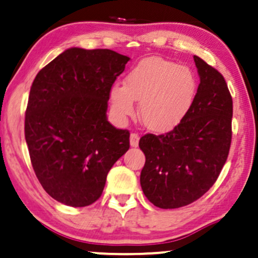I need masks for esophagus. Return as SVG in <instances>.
<instances>
[{
	"label": "esophagus",
	"instance_id": "obj_1",
	"mask_svg": "<svg viewBox=\"0 0 258 258\" xmlns=\"http://www.w3.org/2000/svg\"><path fill=\"white\" fill-rule=\"evenodd\" d=\"M138 142H139V136L137 133H131L130 136V144H131L132 148L138 147Z\"/></svg>",
	"mask_w": 258,
	"mask_h": 258
}]
</instances>
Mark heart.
I'll list each match as a JSON object with an SVG mask.
<instances>
[{
    "mask_svg": "<svg viewBox=\"0 0 258 258\" xmlns=\"http://www.w3.org/2000/svg\"><path fill=\"white\" fill-rule=\"evenodd\" d=\"M198 82L189 68L161 58L139 61L123 85L110 90L111 110L119 120L133 116L138 100L142 121L156 132L172 130L185 117L197 96Z\"/></svg>",
    "mask_w": 258,
    "mask_h": 258,
    "instance_id": "b5f03b06",
    "label": "heart"
}]
</instances>
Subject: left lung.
Returning <instances> with one entry per match:
<instances>
[{"label": "left lung", "mask_w": 258, "mask_h": 258, "mask_svg": "<svg viewBox=\"0 0 258 258\" xmlns=\"http://www.w3.org/2000/svg\"><path fill=\"white\" fill-rule=\"evenodd\" d=\"M200 84L185 117L165 135H146L141 185L160 209L189 205L214 185L226 164L232 142L233 100L226 80L194 55Z\"/></svg>", "instance_id": "1"}]
</instances>
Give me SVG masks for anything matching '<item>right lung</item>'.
I'll use <instances>...</instances> for the list:
<instances>
[{
  "label": "right lung",
  "mask_w": 258,
  "mask_h": 258,
  "mask_svg": "<svg viewBox=\"0 0 258 258\" xmlns=\"http://www.w3.org/2000/svg\"><path fill=\"white\" fill-rule=\"evenodd\" d=\"M128 60L111 49L73 47L32 82L25 141L41 185L64 205L98 200L112 165L128 150L130 132L106 117L111 86Z\"/></svg>",
  "instance_id": "1"
}]
</instances>
